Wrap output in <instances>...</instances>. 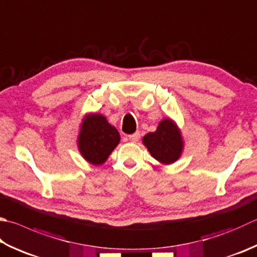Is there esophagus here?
<instances>
[{
	"mask_svg": "<svg viewBox=\"0 0 257 257\" xmlns=\"http://www.w3.org/2000/svg\"><path fill=\"white\" fill-rule=\"evenodd\" d=\"M139 139H140V133H139V132H138V133H134V134H132V135H130V137H128L130 141L133 142V143L138 142Z\"/></svg>",
	"mask_w": 257,
	"mask_h": 257,
	"instance_id": "esophagus-1",
	"label": "esophagus"
}]
</instances>
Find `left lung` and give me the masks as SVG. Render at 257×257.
Wrapping results in <instances>:
<instances>
[{
    "label": "left lung",
    "mask_w": 257,
    "mask_h": 257,
    "mask_svg": "<svg viewBox=\"0 0 257 257\" xmlns=\"http://www.w3.org/2000/svg\"><path fill=\"white\" fill-rule=\"evenodd\" d=\"M143 144L148 148L151 156L163 164L176 162L183 149L180 131L169 118L160 122L156 132L145 135Z\"/></svg>",
    "instance_id": "1"
}]
</instances>
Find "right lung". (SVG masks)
Returning a JSON list of instances; mask_svg holds the SVG:
<instances>
[{"instance_id": "obj_1", "label": "right lung", "mask_w": 257, "mask_h": 257, "mask_svg": "<svg viewBox=\"0 0 257 257\" xmlns=\"http://www.w3.org/2000/svg\"><path fill=\"white\" fill-rule=\"evenodd\" d=\"M119 143V133L103 115L90 114L84 119L78 137V148L89 163L103 164Z\"/></svg>"}]
</instances>
